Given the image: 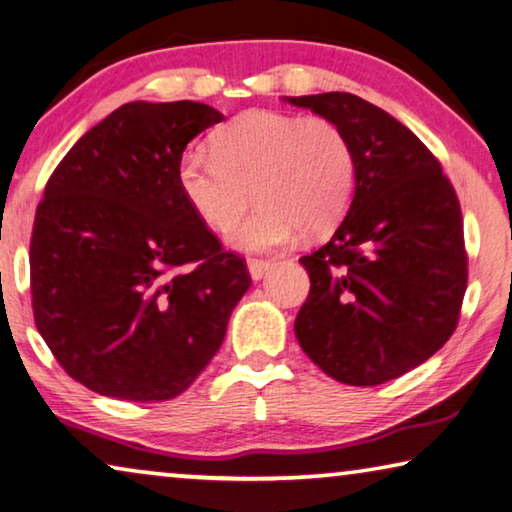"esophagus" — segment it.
Listing matches in <instances>:
<instances>
[{"instance_id":"1","label":"esophagus","mask_w":512,"mask_h":512,"mask_svg":"<svg viewBox=\"0 0 512 512\" xmlns=\"http://www.w3.org/2000/svg\"><path fill=\"white\" fill-rule=\"evenodd\" d=\"M247 267H249L251 279H254V281H261L263 276L272 270L274 263H272V261H261V258H249V261H247Z\"/></svg>"}]
</instances>
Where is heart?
<instances>
[{
  "label": "heart",
  "instance_id": "obj_1",
  "mask_svg": "<svg viewBox=\"0 0 512 512\" xmlns=\"http://www.w3.org/2000/svg\"><path fill=\"white\" fill-rule=\"evenodd\" d=\"M179 188L213 229L236 222L256 188L263 204L233 226L229 242L270 251L342 220L356 190V154L329 117L247 111L217 133L213 152L197 147L181 156Z\"/></svg>",
  "mask_w": 512,
  "mask_h": 512
}]
</instances>
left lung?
<instances>
[{
	"label": "left lung",
	"mask_w": 512,
	"mask_h": 512,
	"mask_svg": "<svg viewBox=\"0 0 512 512\" xmlns=\"http://www.w3.org/2000/svg\"><path fill=\"white\" fill-rule=\"evenodd\" d=\"M286 102L340 124L356 154L347 217L324 247L299 258L311 292L295 335L335 381H392L456 331L467 288L456 190L424 142L383 108L349 92Z\"/></svg>",
	"instance_id": "8db88e82"
}]
</instances>
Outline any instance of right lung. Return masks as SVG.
Returning <instances> with one entry per match:
<instances>
[{
  "label": "right lung",
  "mask_w": 512,
  "mask_h": 512,
  "mask_svg": "<svg viewBox=\"0 0 512 512\" xmlns=\"http://www.w3.org/2000/svg\"><path fill=\"white\" fill-rule=\"evenodd\" d=\"M224 115L131 102L54 170L31 233L36 326L63 370L104 397L181 395L220 349L251 286L179 188L188 142Z\"/></svg>",
  "instance_id": "1"
}]
</instances>
